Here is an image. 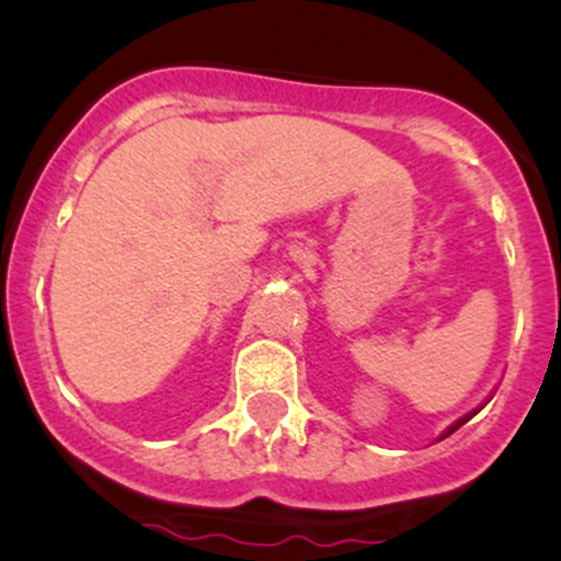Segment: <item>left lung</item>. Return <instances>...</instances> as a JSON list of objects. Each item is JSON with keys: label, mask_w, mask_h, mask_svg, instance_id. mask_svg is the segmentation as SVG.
Returning <instances> with one entry per match:
<instances>
[{"label": "left lung", "mask_w": 561, "mask_h": 561, "mask_svg": "<svg viewBox=\"0 0 561 561\" xmlns=\"http://www.w3.org/2000/svg\"><path fill=\"white\" fill-rule=\"evenodd\" d=\"M476 413H478V410H472V413L461 415V419H459V421H456V424H451V426H448V430H446V432H443V437H448V435H451V432H456V430H459V426H461V424H467V421H470V419H472V415H476Z\"/></svg>", "instance_id": "1"}]
</instances>
